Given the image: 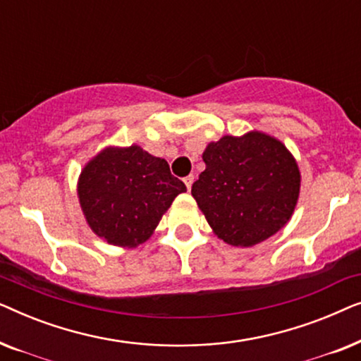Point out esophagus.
I'll use <instances>...</instances> for the list:
<instances>
[{"instance_id": "1", "label": "esophagus", "mask_w": 361, "mask_h": 361, "mask_svg": "<svg viewBox=\"0 0 361 361\" xmlns=\"http://www.w3.org/2000/svg\"><path fill=\"white\" fill-rule=\"evenodd\" d=\"M194 179H195L194 174H189L187 177H184V182H185V185H187V190L192 189V184H194Z\"/></svg>"}]
</instances>
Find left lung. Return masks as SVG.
I'll return each mask as SVG.
<instances>
[{
    "label": "left lung",
    "instance_id": "1",
    "mask_svg": "<svg viewBox=\"0 0 361 361\" xmlns=\"http://www.w3.org/2000/svg\"><path fill=\"white\" fill-rule=\"evenodd\" d=\"M192 195L225 243L253 246L283 228L298 204L300 174L283 142L263 133L210 142Z\"/></svg>",
    "mask_w": 361,
    "mask_h": 361
}]
</instances>
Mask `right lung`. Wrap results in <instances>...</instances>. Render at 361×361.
Segmentation results:
<instances>
[{"mask_svg": "<svg viewBox=\"0 0 361 361\" xmlns=\"http://www.w3.org/2000/svg\"><path fill=\"white\" fill-rule=\"evenodd\" d=\"M185 190L166 159L140 146L102 151L78 180V199L90 228L118 246L149 238L162 214Z\"/></svg>", "mask_w": 361, "mask_h": 361, "instance_id": "obj_1", "label": "right lung"}]
</instances>
